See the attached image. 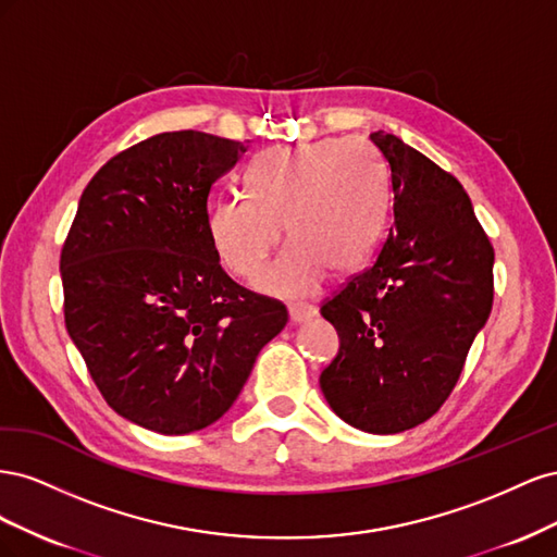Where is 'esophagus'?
Segmentation results:
<instances>
[{"label":"esophagus","mask_w":557,"mask_h":557,"mask_svg":"<svg viewBox=\"0 0 557 557\" xmlns=\"http://www.w3.org/2000/svg\"><path fill=\"white\" fill-rule=\"evenodd\" d=\"M315 313H318V309L313 305H293V307H288V315H290L293 325L307 323V320H311Z\"/></svg>","instance_id":"esophagus-1"}]
</instances>
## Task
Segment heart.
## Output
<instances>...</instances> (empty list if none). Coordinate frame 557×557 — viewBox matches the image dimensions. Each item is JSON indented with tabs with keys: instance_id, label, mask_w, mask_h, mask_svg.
I'll return each instance as SVG.
<instances>
[{
	"instance_id": "1",
	"label": "heart",
	"mask_w": 557,
	"mask_h": 557,
	"mask_svg": "<svg viewBox=\"0 0 557 557\" xmlns=\"http://www.w3.org/2000/svg\"><path fill=\"white\" fill-rule=\"evenodd\" d=\"M250 197H223L209 234L234 276L252 281L281 242L290 244L260 278L278 297H307L327 269L348 274L372 252L385 221V181L358 141L267 148L246 172Z\"/></svg>"
}]
</instances>
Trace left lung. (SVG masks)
Listing matches in <instances>:
<instances>
[{"label": "left lung", "instance_id": "1", "mask_svg": "<svg viewBox=\"0 0 557 557\" xmlns=\"http://www.w3.org/2000/svg\"><path fill=\"white\" fill-rule=\"evenodd\" d=\"M393 225L374 264L320 313L339 352L320 374L332 411L372 434L425 423L458 383L493 309L495 250L460 181L395 134H369Z\"/></svg>", "mask_w": 557, "mask_h": 557}]
</instances>
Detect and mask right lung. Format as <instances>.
I'll return each mask as SVG.
<instances>
[{
    "mask_svg": "<svg viewBox=\"0 0 557 557\" xmlns=\"http://www.w3.org/2000/svg\"><path fill=\"white\" fill-rule=\"evenodd\" d=\"M246 150L195 129L123 150L83 190L62 246L66 332L109 407L146 430L215 423L288 323L278 299L225 274L209 234L211 185Z\"/></svg>",
    "mask_w": 557,
    "mask_h": 557,
    "instance_id": "obj_1",
    "label": "right lung"
}]
</instances>
